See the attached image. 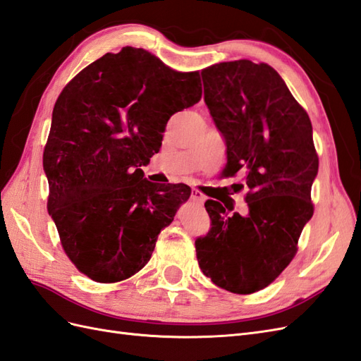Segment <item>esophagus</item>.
I'll use <instances>...</instances> for the list:
<instances>
[{"instance_id":"34e87169","label":"esophagus","mask_w":361,"mask_h":361,"mask_svg":"<svg viewBox=\"0 0 361 361\" xmlns=\"http://www.w3.org/2000/svg\"><path fill=\"white\" fill-rule=\"evenodd\" d=\"M190 198L197 202V204H204V201H206V197H204V193H201L200 190H197V189H193L192 190V195H190Z\"/></svg>"}]
</instances>
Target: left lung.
Listing matches in <instances>:
<instances>
[{
    "mask_svg": "<svg viewBox=\"0 0 361 361\" xmlns=\"http://www.w3.org/2000/svg\"><path fill=\"white\" fill-rule=\"evenodd\" d=\"M201 76L204 102L227 146L224 175L243 171L248 192L243 215L206 201L212 228L195 241L197 259L215 285L252 294L288 267L314 214L319 157L311 120L269 63L219 62Z\"/></svg>",
    "mask_w": 361,
    "mask_h": 361,
    "instance_id": "8db88e82",
    "label": "left lung"
}]
</instances>
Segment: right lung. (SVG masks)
I'll return each mask as SVG.
<instances>
[{"label":"right lung","mask_w":361,"mask_h":361,"mask_svg":"<svg viewBox=\"0 0 361 361\" xmlns=\"http://www.w3.org/2000/svg\"><path fill=\"white\" fill-rule=\"evenodd\" d=\"M201 94L198 71H175L134 47L104 54L62 90L42 157L47 209L63 252L90 279L140 271L189 200L188 184L151 183L142 166L160 151L171 116Z\"/></svg>","instance_id":"1"}]
</instances>
